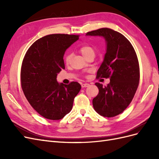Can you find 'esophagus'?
<instances>
[{
    "label": "esophagus",
    "instance_id": "1",
    "mask_svg": "<svg viewBox=\"0 0 159 159\" xmlns=\"http://www.w3.org/2000/svg\"><path fill=\"white\" fill-rule=\"evenodd\" d=\"M89 84H87V83L81 84V87H82V88H87V87H89Z\"/></svg>",
    "mask_w": 159,
    "mask_h": 159
}]
</instances>
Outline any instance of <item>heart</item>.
I'll list each match as a JSON object with an SVG mask.
<instances>
[{
    "label": "heart",
    "instance_id": "1",
    "mask_svg": "<svg viewBox=\"0 0 159 159\" xmlns=\"http://www.w3.org/2000/svg\"><path fill=\"white\" fill-rule=\"evenodd\" d=\"M80 51L81 52V54L85 57V58H86V57L91 56V55L95 56V49L90 45L85 44L84 46H81L80 48ZM71 54H69L66 56L65 61L66 63H69L70 60H71Z\"/></svg>",
    "mask_w": 159,
    "mask_h": 159
}]
</instances>
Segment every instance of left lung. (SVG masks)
Wrapping results in <instances>:
<instances>
[{
	"label": "left lung",
	"mask_w": 159,
	"mask_h": 159,
	"mask_svg": "<svg viewBox=\"0 0 159 159\" xmlns=\"http://www.w3.org/2000/svg\"><path fill=\"white\" fill-rule=\"evenodd\" d=\"M86 36L105 39L106 53L97 77L110 78V83L105 87L95 83L99 93L93 99V108L103 117H115L129 106L137 89L140 71L137 54L125 37L110 28L89 32Z\"/></svg>",
	"instance_id": "left-lung-1"
}]
</instances>
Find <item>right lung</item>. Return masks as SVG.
Masks as SVG:
<instances>
[{
  "label": "right lung",
  "instance_id": "right-lung-1",
  "mask_svg": "<svg viewBox=\"0 0 159 159\" xmlns=\"http://www.w3.org/2000/svg\"><path fill=\"white\" fill-rule=\"evenodd\" d=\"M79 36L50 34L40 38L28 50L21 68V85L28 102L42 117L59 120L70 112L81 89L76 81L69 85L57 81L65 69V52Z\"/></svg>",
  "mask_w": 159,
  "mask_h": 159
}]
</instances>
